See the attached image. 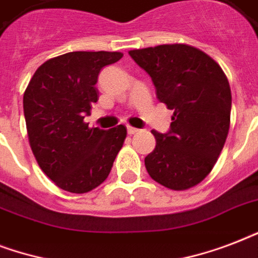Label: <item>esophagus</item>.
<instances>
[{"label":"esophagus","instance_id":"34e87169","mask_svg":"<svg viewBox=\"0 0 258 258\" xmlns=\"http://www.w3.org/2000/svg\"><path fill=\"white\" fill-rule=\"evenodd\" d=\"M127 133H128L130 135H135V134L139 133V130L135 128V127H131V125H127Z\"/></svg>","mask_w":258,"mask_h":258}]
</instances>
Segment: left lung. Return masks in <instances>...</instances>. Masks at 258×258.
<instances>
[{"label":"left lung","mask_w":258,"mask_h":258,"mask_svg":"<svg viewBox=\"0 0 258 258\" xmlns=\"http://www.w3.org/2000/svg\"><path fill=\"white\" fill-rule=\"evenodd\" d=\"M153 80L158 100L174 111L169 133L145 158L147 172L171 190L205 179L224 149L230 125L232 92L224 71L212 57L184 44L130 50Z\"/></svg>","instance_id":"1"}]
</instances>
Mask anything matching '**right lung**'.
<instances>
[{
  "label": "right lung",
  "mask_w": 258,
  "mask_h": 258,
  "mask_svg": "<svg viewBox=\"0 0 258 258\" xmlns=\"http://www.w3.org/2000/svg\"><path fill=\"white\" fill-rule=\"evenodd\" d=\"M120 52H70L34 72L24 93L30 149L56 186L76 194L103 183L124 143L127 130L89 128L84 117L96 103L97 76Z\"/></svg>",
  "instance_id": "1"
}]
</instances>
